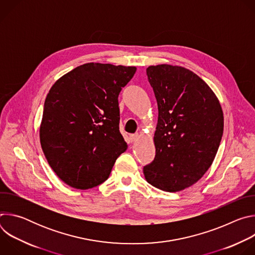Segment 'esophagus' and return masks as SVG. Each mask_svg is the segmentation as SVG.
I'll return each mask as SVG.
<instances>
[{
    "instance_id": "esophagus-1",
    "label": "esophagus",
    "mask_w": 255,
    "mask_h": 255,
    "mask_svg": "<svg viewBox=\"0 0 255 255\" xmlns=\"http://www.w3.org/2000/svg\"><path fill=\"white\" fill-rule=\"evenodd\" d=\"M138 138H139V135H138V134H131V135L129 136V139H130L131 142H135Z\"/></svg>"
}]
</instances>
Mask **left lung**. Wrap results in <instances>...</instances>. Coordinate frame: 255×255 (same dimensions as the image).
Listing matches in <instances>:
<instances>
[{"mask_svg": "<svg viewBox=\"0 0 255 255\" xmlns=\"http://www.w3.org/2000/svg\"><path fill=\"white\" fill-rule=\"evenodd\" d=\"M158 107L155 157L145 178L164 192L191 187L211 166L223 135L221 105L210 87L190 69L159 64L146 68Z\"/></svg>", "mask_w": 255, "mask_h": 255, "instance_id": "8db88e82", "label": "left lung"}]
</instances>
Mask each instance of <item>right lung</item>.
Segmentation results:
<instances>
[{"label":"right lung","mask_w":255,"mask_h":255,"mask_svg":"<svg viewBox=\"0 0 255 255\" xmlns=\"http://www.w3.org/2000/svg\"><path fill=\"white\" fill-rule=\"evenodd\" d=\"M135 66L86 63L61 77L44 103L40 143L57 176L75 189L101 185L127 149L119 130V94Z\"/></svg>","instance_id":"1"}]
</instances>
